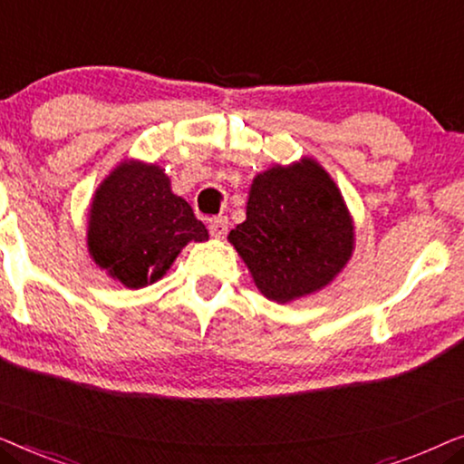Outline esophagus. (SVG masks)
<instances>
[{"label":"esophagus","instance_id":"1","mask_svg":"<svg viewBox=\"0 0 464 464\" xmlns=\"http://www.w3.org/2000/svg\"><path fill=\"white\" fill-rule=\"evenodd\" d=\"M227 221L226 215H219V218H213L211 221H208V232H211L213 238H224L227 234Z\"/></svg>","mask_w":464,"mask_h":464}]
</instances>
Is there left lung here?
Masks as SVG:
<instances>
[{"label":"left lung","instance_id":"8db88e82","mask_svg":"<svg viewBox=\"0 0 464 464\" xmlns=\"http://www.w3.org/2000/svg\"><path fill=\"white\" fill-rule=\"evenodd\" d=\"M257 289L285 304L334 281L354 249L338 186L313 158L272 167L251 183L246 219L227 234Z\"/></svg>","mask_w":464,"mask_h":464}]
</instances>
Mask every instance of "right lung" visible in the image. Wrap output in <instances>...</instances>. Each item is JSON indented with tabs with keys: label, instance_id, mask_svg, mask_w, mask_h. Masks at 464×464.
I'll list each match as a JSON object with an SVG mask.
<instances>
[{
	"label": "right lung",
	"instance_id": "1",
	"mask_svg": "<svg viewBox=\"0 0 464 464\" xmlns=\"http://www.w3.org/2000/svg\"><path fill=\"white\" fill-rule=\"evenodd\" d=\"M207 238L205 224L173 194L170 179L156 164L120 162L94 192L88 251L124 287L156 283L189 240Z\"/></svg>",
	"mask_w": 464,
	"mask_h": 464
}]
</instances>
